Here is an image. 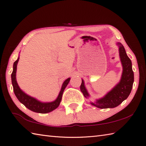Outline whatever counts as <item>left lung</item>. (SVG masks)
Masks as SVG:
<instances>
[{"label":"left lung","instance_id":"1","mask_svg":"<svg viewBox=\"0 0 146 146\" xmlns=\"http://www.w3.org/2000/svg\"><path fill=\"white\" fill-rule=\"evenodd\" d=\"M119 47V56L123 67V72L120 82L113 88L103 98L97 100L91 104L100 109L114 108L128 98L130 94L134 82V72L132 68V62L125 52L124 46L121 43H117ZM84 96L87 98L89 94L84 86L83 80L80 87Z\"/></svg>","mask_w":146,"mask_h":146}]
</instances>
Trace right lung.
<instances>
[{"label": "right lung", "mask_w": 146, "mask_h": 146, "mask_svg": "<svg viewBox=\"0 0 146 146\" xmlns=\"http://www.w3.org/2000/svg\"><path fill=\"white\" fill-rule=\"evenodd\" d=\"M19 58H18L17 60L15 61L14 63V66H13V71L11 74V78H12V84L13 86V89H14V92L15 96L17 97L18 100L20 101L22 104L26 107L27 109H29L31 111L37 112V113H42V114H45V113H48L53 110L56 109L58 106H59L60 102L62 99V94L64 92V90L66 88L67 84H69L70 78H68L65 80L64 82L62 84V89H61L60 92L59 93V96H58L57 99L54 102H47V103H43L38 101L37 100L32 98V97L29 96L22 91L21 89L17 84V80H16V70H17V64L18 63Z\"/></svg>", "instance_id": "right-lung-1"}]
</instances>
